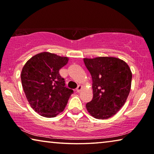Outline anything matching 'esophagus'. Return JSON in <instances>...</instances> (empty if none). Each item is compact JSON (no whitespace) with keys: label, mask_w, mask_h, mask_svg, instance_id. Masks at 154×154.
<instances>
[{"label":"esophagus","mask_w":154,"mask_h":154,"mask_svg":"<svg viewBox=\"0 0 154 154\" xmlns=\"http://www.w3.org/2000/svg\"><path fill=\"white\" fill-rule=\"evenodd\" d=\"M82 89H83V86H82L81 85H78L77 88H76V92H80L82 90Z\"/></svg>","instance_id":"1"}]
</instances>
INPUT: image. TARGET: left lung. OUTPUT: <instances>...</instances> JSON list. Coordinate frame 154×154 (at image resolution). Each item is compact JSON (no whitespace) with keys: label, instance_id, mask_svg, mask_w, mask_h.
<instances>
[{"label":"left lung","instance_id":"1","mask_svg":"<svg viewBox=\"0 0 154 154\" xmlns=\"http://www.w3.org/2000/svg\"><path fill=\"white\" fill-rule=\"evenodd\" d=\"M92 80L93 98L86 109L97 119L114 116L129 95L132 71L125 61L114 57L84 58Z\"/></svg>","mask_w":154,"mask_h":154}]
</instances>
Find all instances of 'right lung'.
<instances>
[{
  "mask_svg": "<svg viewBox=\"0 0 154 154\" xmlns=\"http://www.w3.org/2000/svg\"><path fill=\"white\" fill-rule=\"evenodd\" d=\"M69 57L43 52L27 61L21 73V81L28 102L33 110L46 118H53L66 107L72 90L64 87L59 71Z\"/></svg>",
  "mask_w": 154,
  "mask_h": 154,
  "instance_id": "obj_1",
  "label": "right lung"
}]
</instances>
